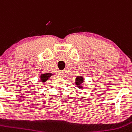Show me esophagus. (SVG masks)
<instances>
[{
  "label": "esophagus",
  "mask_w": 132,
  "mask_h": 132,
  "mask_svg": "<svg viewBox=\"0 0 132 132\" xmlns=\"http://www.w3.org/2000/svg\"><path fill=\"white\" fill-rule=\"evenodd\" d=\"M59 76H60V77H64L65 73L64 72H59Z\"/></svg>",
  "instance_id": "obj_1"
}]
</instances>
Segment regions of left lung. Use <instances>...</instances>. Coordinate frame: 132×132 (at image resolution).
I'll list each match as a JSON object with an SVG mask.
<instances>
[{
	"label": "left lung",
	"instance_id": "1",
	"mask_svg": "<svg viewBox=\"0 0 132 132\" xmlns=\"http://www.w3.org/2000/svg\"><path fill=\"white\" fill-rule=\"evenodd\" d=\"M76 81L75 83H76L77 87H78L79 89H84L85 87H83V86L82 85V84L84 83V81H85V79L83 76H77V77L76 78V81Z\"/></svg>",
	"mask_w": 132,
	"mask_h": 132
}]
</instances>
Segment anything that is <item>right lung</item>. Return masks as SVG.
Returning a JSON list of instances; mask_svg holds the SVG:
<instances>
[{
  "label": "right lung",
  "mask_w": 132,
  "mask_h": 132,
  "mask_svg": "<svg viewBox=\"0 0 132 132\" xmlns=\"http://www.w3.org/2000/svg\"><path fill=\"white\" fill-rule=\"evenodd\" d=\"M53 75V74L51 73H44V74L42 73V74H40L39 76H40V81H41L42 83H44V82L47 81L48 79H49V77H51Z\"/></svg>",
  "instance_id": "1"
}]
</instances>
